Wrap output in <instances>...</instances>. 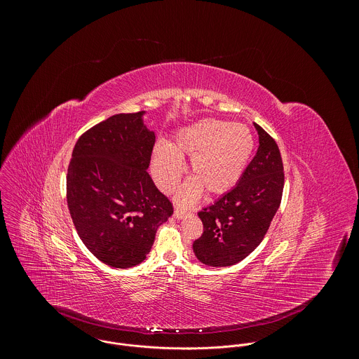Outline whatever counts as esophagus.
<instances>
[{"label":"esophagus","instance_id":"obj_1","mask_svg":"<svg viewBox=\"0 0 359 359\" xmlns=\"http://www.w3.org/2000/svg\"><path fill=\"white\" fill-rule=\"evenodd\" d=\"M187 215H188L187 210H182V209H175V210H174V217H175L177 220H182Z\"/></svg>","mask_w":359,"mask_h":359}]
</instances>
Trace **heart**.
<instances>
[{
    "label": "heart",
    "mask_w": 359,
    "mask_h": 359,
    "mask_svg": "<svg viewBox=\"0 0 359 359\" xmlns=\"http://www.w3.org/2000/svg\"><path fill=\"white\" fill-rule=\"evenodd\" d=\"M254 136L243 123L203 119L180 128L170 144L153 147L151 171L157 187L170 194L178 184L185 158H189L191 178L177 194L182 205L195 202L206 189L223 195L244 175L254 151Z\"/></svg>",
    "instance_id": "obj_1"
}]
</instances>
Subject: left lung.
Masks as SVG:
<instances>
[{"label": "left lung", "instance_id": "1", "mask_svg": "<svg viewBox=\"0 0 359 359\" xmlns=\"http://www.w3.org/2000/svg\"><path fill=\"white\" fill-rule=\"evenodd\" d=\"M259 146L240 182L198 213L202 236L194 241L196 258L209 266H230L262 241L279 208L283 165L275 140L254 122Z\"/></svg>", "mask_w": 359, "mask_h": 359}]
</instances>
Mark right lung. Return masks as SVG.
I'll use <instances>...</instances> for the list:
<instances>
[{
    "label": "right lung",
    "mask_w": 359,
    "mask_h": 359,
    "mask_svg": "<svg viewBox=\"0 0 359 359\" xmlns=\"http://www.w3.org/2000/svg\"><path fill=\"white\" fill-rule=\"evenodd\" d=\"M147 112L118 114L76 143L67 172V205L86 247L112 268H132L150 252L172 215L149 164L156 142Z\"/></svg>",
    "instance_id": "1"
}]
</instances>
